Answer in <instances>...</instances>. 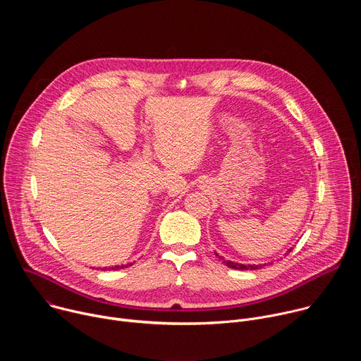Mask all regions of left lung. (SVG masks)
<instances>
[{"mask_svg":"<svg viewBox=\"0 0 361 361\" xmlns=\"http://www.w3.org/2000/svg\"><path fill=\"white\" fill-rule=\"evenodd\" d=\"M293 248H290L288 250V252L291 251ZM216 255H219V254H216ZM219 259L220 260H223V263L227 266V267H230V269H235V270H257V269H262V267H264L266 264H248V266H245V264H238V263H234V262H230V260H226L224 257H221V255H219Z\"/></svg>","mask_w":361,"mask_h":361,"instance_id":"obj_1","label":"left lung"}]
</instances>
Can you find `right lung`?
Returning a JSON list of instances; mask_svg holds the SVG:
<instances>
[{"mask_svg":"<svg viewBox=\"0 0 361 361\" xmlns=\"http://www.w3.org/2000/svg\"><path fill=\"white\" fill-rule=\"evenodd\" d=\"M128 266H133L131 263L130 264H124V266H116V267H104V269H102V270H120V269H124V267H128Z\"/></svg>","mask_w":361,"mask_h":361,"instance_id":"1","label":"right lung"}]
</instances>
